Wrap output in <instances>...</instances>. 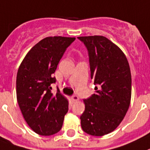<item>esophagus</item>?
I'll return each instance as SVG.
<instances>
[{"label":"esophagus","instance_id":"esophagus-1","mask_svg":"<svg viewBox=\"0 0 150 150\" xmlns=\"http://www.w3.org/2000/svg\"><path fill=\"white\" fill-rule=\"evenodd\" d=\"M71 100H72V102H76V101L79 100V97L76 96V95H73V96H71Z\"/></svg>","mask_w":150,"mask_h":150}]
</instances>
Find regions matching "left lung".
Wrapping results in <instances>:
<instances>
[{
  "instance_id": "1",
  "label": "left lung",
  "mask_w": 150,
  "mask_h": 150,
  "mask_svg": "<svg viewBox=\"0 0 150 150\" xmlns=\"http://www.w3.org/2000/svg\"><path fill=\"white\" fill-rule=\"evenodd\" d=\"M88 52L91 78L95 92L84 99L81 115L83 131L103 136L114 131L123 120L131 97L129 63L121 49L103 36L78 37Z\"/></svg>"
}]
</instances>
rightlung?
Returning <instances> with one entry per match:
<instances>
[{"label": "right lung", "mask_w": 150, "mask_h": 150, "mask_svg": "<svg viewBox=\"0 0 150 150\" xmlns=\"http://www.w3.org/2000/svg\"><path fill=\"white\" fill-rule=\"evenodd\" d=\"M75 38L61 36L42 39L28 51L18 69L16 97L25 120L42 136H50L62 128L69 110L68 100L59 90L53 94L51 84L57 65Z\"/></svg>", "instance_id": "add662e5"}]
</instances>
